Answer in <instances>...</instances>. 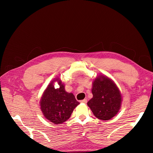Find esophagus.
Here are the masks:
<instances>
[{
  "label": "esophagus",
  "instance_id": "1",
  "mask_svg": "<svg viewBox=\"0 0 153 153\" xmlns=\"http://www.w3.org/2000/svg\"><path fill=\"white\" fill-rule=\"evenodd\" d=\"M81 102H83V103H85V104H86V103L87 102V99H84V100H81V101H80Z\"/></svg>",
  "mask_w": 153,
  "mask_h": 153
}]
</instances>
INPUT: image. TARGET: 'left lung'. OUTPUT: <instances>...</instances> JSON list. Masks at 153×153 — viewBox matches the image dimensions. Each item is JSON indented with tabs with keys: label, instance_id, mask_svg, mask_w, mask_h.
Here are the masks:
<instances>
[{
	"label": "left lung",
	"instance_id": "obj_1",
	"mask_svg": "<svg viewBox=\"0 0 153 153\" xmlns=\"http://www.w3.org/2000/svg\"><path fill=\"white\" fill-rule=\"evenodd\" d=\"M93 97L87 105L96 117L107 121L112 119L120 111L122 95L112 79L100 74L92 82Z\"/></svg>",
	"mask_w": 153,
	"mask_h": 153
}]
</instances>
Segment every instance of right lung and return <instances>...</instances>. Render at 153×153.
Instances as JSON below:
<instances>
[{
    "mask_svg": "<svg viewBox=\"0 0 153 153\" xmlns=\"http://www.w3.org/2000/svg\"><path fill=\"white\" fill-rule=\"evenodd\" d=\"M56 81L59 86L58 89H55L53 86ZM79 104L73 93L65 91L64 84L57 77L49 83L40 100L43 115L55 124H61L66 121Z\"/></svg>",
    "mask_w": 153,
    "mask_h": 153,
    "instance_id": "1",
    "label": "right lung"
}]
</instances>
